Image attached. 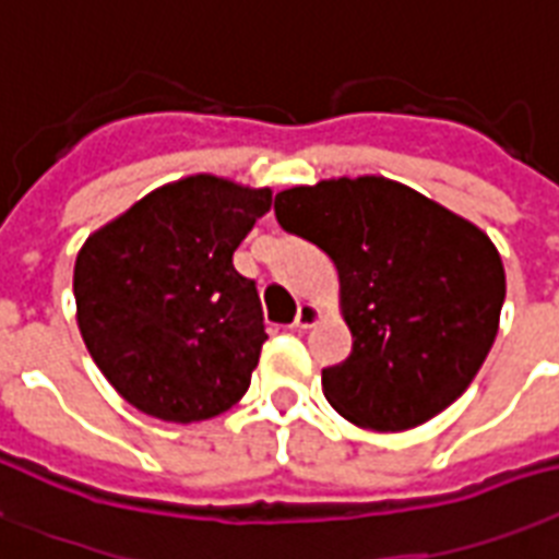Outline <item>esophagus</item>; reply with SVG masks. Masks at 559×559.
I'll return each mask as SVG.
<instances>
[{"mask_svg":"<svg viewBox=\"0 0 559 559\" xmlns=\"http://www.w3.org/2000/svg\"><path fill=\"white\" fill-rule=\"evenodd\" d=\"M322 319V313H319V307L316 305H301L298 307V316H296V328L298 331H307V328H313L316 322Z\"/></svg>","mask_w":559,"mask_h":559,"instance_id":"1","label":"esophagus"}]
</instances>
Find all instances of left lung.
<instances>
[{"label": "left lung", "instance_id": "8db88e82", "mask_svg": "<svg viewBox=\"0 0 559 559\" xmlns=\"http://www.w3.org/2000/svg\"><path fill=\"white\" fill-rule=\"evenodd\" d=\"M281 228L331 254L350 357L322 391L350 424L400 432L467 391L493 348L504 266L490 237L385 177L275 193Z\"/></svg>", "mask_w": 559, "mask_h": 559}]
</instances>
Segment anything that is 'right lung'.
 Returning <instances> with one entry per match:
<instances>
[{"label":"right lung","mask_w":559,"mask_h":559,"mask_svg":"<svg viewBox=\"0 0 559 559\" xmlns=\"http://www.w3.org/2000/svg\"><path fill=\"white\" fill-rule=\"evenodd\" d=\"M270 205V188L197 174L156 188L83 243L78 328L130 406L193 424L243 397L266 328L258 287L231 254Z\"/></svg>","instance_id":"right-lung-1"}]
</instances>
